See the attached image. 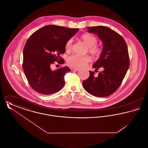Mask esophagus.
Here are the masks:
<instances>
[{
    "mask_svg": "<svg viewBox=\"0 0 148 148\" xmlns=\"http://www.w3.org/2000/svg\"><path fill=\"white\" fill-rule=\"evenodd\" d=\"M79 69H80L79 68H74V69H73V70H74V71H79Z\"/></svg>",
    "mask_w": 148,
    "mask_h": 148,
    "instance_id": "1",
    "label": "esophagus"
}]
</instances>
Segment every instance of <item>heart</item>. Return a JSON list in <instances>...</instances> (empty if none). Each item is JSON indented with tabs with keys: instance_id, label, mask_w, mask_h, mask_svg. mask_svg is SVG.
Returning <instances> with one entry per match:
<instances>
[{
	"instance_id": "1",
	"label": "heart",
	"mask_w": 148,
	"mask_h": 148,
	"mask_svg": "<svg viewBox=\"0 0 148 148\" xmlns=\"http://www.w3.org/2000/svg\"><path fill=\"white\" fill-rule=\"evenodd\" d=\"M81 39L88 47L89 52L93 56H99L101 53L102 49L100 45L97 44L98 39L95 35L90 33H85L80 36ZM65 49L70 51L73 47V39H68L65 43ZM91 57L89 56L73 55L68 58V63L73 67L83 68L91 61Z\"/></svg>"
}]
</instances>
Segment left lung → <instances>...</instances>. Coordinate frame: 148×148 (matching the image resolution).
<instances>
[{"mask_svg": "<svg viewBox=\"0 0 148 148\" xmlns=\"http://www.w3.org/2000/svg\"><path fill=\"white\" fill-rule=\"evenodd\" d=\"M88 32L97 34L102 40L103 49L100 57L92 65L96 72L83 82L85 90L95 97H106L115 92L120 86L129 67V56L124 38L112 29L104 26L88 28Z\"/></svg>", "mask_w": 148, "mask_h": 148, "instance_id": "obj_1", "label": "left lung"}]
</instances>
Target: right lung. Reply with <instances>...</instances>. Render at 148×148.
Masks as SVG:
<instances>
[{
    "label": "right lung",
    "mask_w": 148,
    "mask_h": 148,
    "mask_svg": "<svg viewBox=\"0 0 148 148\" xmlns=\"http://www.w3.org/2000/svg\"><path fill=\"white\" fill-rule=\"evenodd\" d=\"M79 29L49 25L37 30L27 40L23 49V69L29 84L35 92L50 95L65 85L64 75L71 71L67 66L52 71L54 62L62 64L60 56L65 52V43Z\"/></svg>",
    "instance_id": "add662e5"
}]
</instances>
